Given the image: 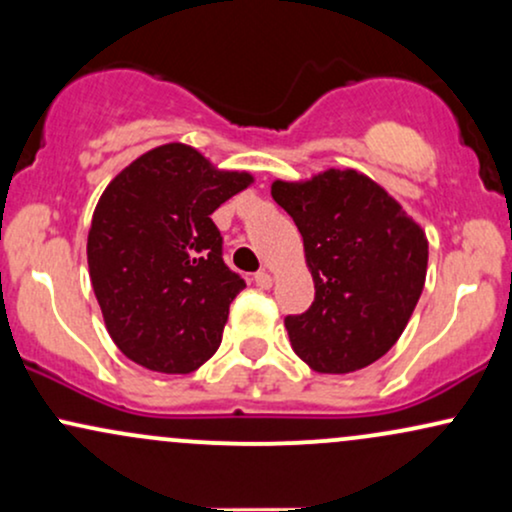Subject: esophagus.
Instances as JSON below:
<instances>
[{
  "instance_id": "esophagus-1",
  "label": "esophagus",
  "mask_w": 512,
  "mask_h": 512,
  "mask_svg": "<svg viewBox=\"0 0 512 512\" xmlns=\"http://www.w3.org/2000/svg\"><path fill=\"white\" fill-rule=\"evenodd\" d=\"M255 284L260 286V289H272V284H274L272 272H257L255 274Z\"/></svg>"
}]
</instances>
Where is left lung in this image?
Here are the masks:
<instances>
[{"mask_svg":"<svg viewBox=\"0 0 512 512\" xmlns=\"http://www.w3.org/2000/svg\"><path fill=\"white\" fill-rule=\"evenodd\" d=\"M272 197L296 221L315 281L313 305L284 322L293 351L317 373L370 366L402 337L424 291V228L354 168L274 180Z\"/></svg>","mask_w":512,"mask_h":512,"instance_id":"8db88e82","label":"left lung"}]
</instances>
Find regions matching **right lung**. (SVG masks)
Here are the masks:
<instances>
[{
  "label": "right lung",
  "mask_w": 512,
  "mask_h": 512,
  "mask_svg": "<svg viewBox=\"0 0 512 512\" xmlns=\"http://www.w3.org/2000/svg\"><path fill=\"white\" fill-rule=\"evenodd\" d=\"M255 178L192 146H156L110 180L88 228V274L117 349L156 373L216 354L245 281L223 264L211 214Z\"/></svg>",
  "instance_id": "add662e5"
}]
</instances>
